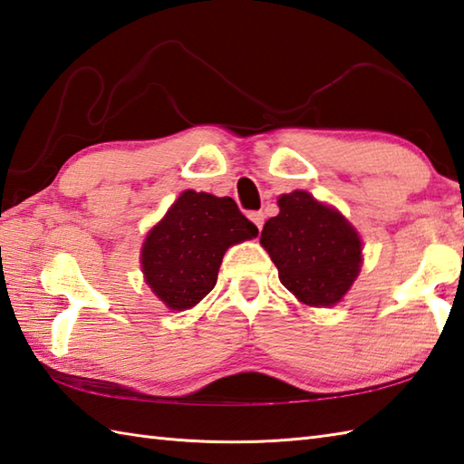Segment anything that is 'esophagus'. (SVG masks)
<instances>
[{"mask_svg": "<svg viewBox=\"0 0 464 464\" xmlns=\"http://www.w3.org/2000/svg\"><path fill=\"white\" fill-rule=\"evenodd\" d=\"M248 218H250L254 224H256L258 230H262V226H264V212H250Z\"/></svg>", "mask_w": 464, "mask_h": 464, "instance_id": "1", "label": "esophagus"}]
</instances>
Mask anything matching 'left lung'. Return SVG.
I'll return each instance as SVG.
<instances>
[{"label": "left lung", "mask_w": 464, "mask_h": 464, "mask_svg": "<svg viewBox=\"0 0 464 464\" xmlns=\"http://www.w3.org/2000/svg\"><path fill=\"white\" fill-rule=\"evenodd\" d=\"M278 208L264 224L260 244L282 286L306 306H334L361 272V236L336 208L304 190L282 194Z\"/></svg>", "instance_id": "left-lung-1"}]
</instances>
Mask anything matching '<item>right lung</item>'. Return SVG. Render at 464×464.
<instances>
[{
	"mask_svg": "<svg viewBox=\"0 0 464 464\" xmlns=\"http://www.w3.org/2000/svg\"><path fill=\"white\" fill-rule=\"evenodd\" d=\"M256 236L232 198L186 190L141 246L146 285L169 310L192 308L216 286L224 252Z\"/></svg>",
	"mask_w": 464,
	"mask_h": 464,
	"instance_id": "right-lung-1",
	"label": "right lung"
}]
</instances>
